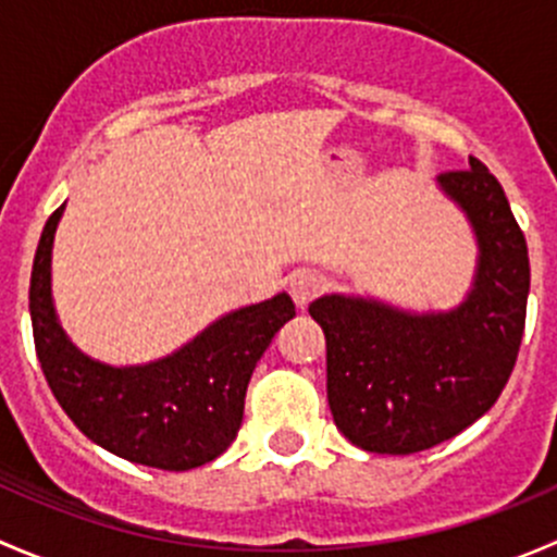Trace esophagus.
<instances>
[{
  "label": "esophagus",
  "instance_id": "esophagus-1",
  "mask_svg": "<svg viewBox=\"0 0 557 557\" xmlns=\"http://www.w3.org/2000/svg\"><path fill=\"white\" fill-rule=\"evenodd\" d=\"M288 290H290V299L296 301V307H301V310H305L314 296L323 290V283H320L318 274H312V272H296V274H290Z\"/></svg>",
  "mask_w": 557,
  "mask_h": 557
}]
</instances>
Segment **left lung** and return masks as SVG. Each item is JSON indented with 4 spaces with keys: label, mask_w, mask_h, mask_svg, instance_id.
Returning <instances> with one entry per match:
<instances>
[{
    "label": "left lung",
    "mask_w": 557,
    "mask_h": 557,
    "mask_svg": "<svg viewBox=\"0 0 557 557\" xmlns=\"http://www.w3.org/2000/svg\"><path fill=\"white\" fill-rule=\"evenodd\" d=\"M436 188L469 221L476 267L453 310L414 312L372 296L325 294L310 314L325 334L334 423L367 453L409 455L453 440L496 404L525 329L528 245L502 183L469 156Z\"/></svg>",
    "instance_id": "1"
}]
</instances>
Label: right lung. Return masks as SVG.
<instances>
[{"mask_svg":"<svg viewBox=\"0 0 557 557\" xmlns=\"http://www.w3.org/2000/svg\"><path fill=\"white\" fill-rule=\"evenodd\" d=\"M64 205L48 218L32 267L29 312L45 380L72 423L132 463L188 471L226 453L243 425L258 358L296 314L288 294L239 307L159 361H94L61 329L50 290L53 237Z\"/></svg>","mask_w":557,"mask_h":557,"instance_id":"1","label":"right lung"}]
</instances>
